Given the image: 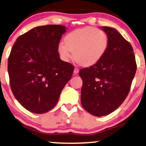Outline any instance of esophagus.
<instances>
[{"instance_id":"obj_1","label":"esophagus","mask_w":146,"mask_h":146,"mask_svg":"<svg viewBox=\"0 0 146 146\" xmlns=\"http://www.w3.org/2000/svg\"><path fill=\"white\" fill-rule=\"evenodd\" d=\"M78 72H79V69L77 67H75L74 70V74H77Z\"/></svg>"}]
</instances>
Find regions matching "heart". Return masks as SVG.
<instances>
[{"label": "heart", "mask_w": 146, "mask_h": 146, "mask_svg": "<svg viewBox=\"0 0 146 146\" xmlns=\"http://www.w3.org/2000/svg\"><path fill=\"white\" fill-rule=\"evenodd\" d=\"M109 40L107 34L94 27L74 30L58 45L62 59L68 62L74 58L86 66H92L100 60L106 52Z\"/></svg>", "instance_id": "b5f03b06"}]
</instances>
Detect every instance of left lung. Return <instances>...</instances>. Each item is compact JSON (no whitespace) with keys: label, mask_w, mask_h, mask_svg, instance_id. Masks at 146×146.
<instances>
[{"label":"left lung","mask_w":146,"mask_h":146,"mask_svg":"<svg viewBox=\"0 0 146 146\" xmlns=\"http://www.w3.org/2000/svg\"><path fill=\"white\" fill-rule=\"evenodd\" d=\"M109 43L104 57L80 70L82 79L81 104L100 117L115 111L126 98L137 69L133 48L116 30L102 27Z\"/></svg>","instance_id":"obj_1"}]
</instances>
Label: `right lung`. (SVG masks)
Here are the masks:
<instances>
[{"mask_svg":"<svg viewBox=\"0 0 146 146\" xmlns=\"http://www.w3.org/2000/svg\"><path fill=\"white\" fill-rule=\"evenodd\" d=\"M62 25L40 26L17 39L8 60L10 85L15 98L31 112L44 113L56 105L74 67L60 58Z\"/></svg>","mask_w":146,"mask_h":146,"instance_id":"1","label":"right lung"}]
</instances>
